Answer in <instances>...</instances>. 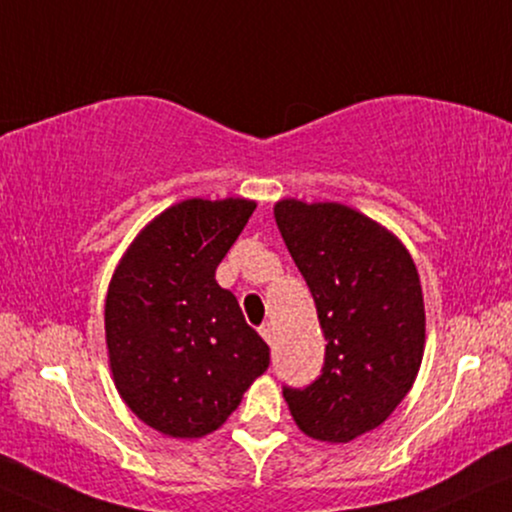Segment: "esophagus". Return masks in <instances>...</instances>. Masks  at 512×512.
<instances>
[{
	"label": "esophagus",
	"instance_id": "obj_1",
	"mask_svg": "<svg viewBox=\"0 0 512 512\" xmlns=\"http://www.w3.org/2000/svg\"><path fill=\"white\" fill-rule=\"evenodd\" d=\"M260 335H262L264 340L269 342V345H274L276 333H274V326H271V323H262V326H260Z\"/></svg>",
	"mask_w": 512,
	"mask_h": 512
}]
</instances>
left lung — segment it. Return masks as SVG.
<instances>
[{"label": "left lung", "mask_w": 512, "mask_h": 512, "mask_svg": "<svg viewBox=\"0 0 512 512\" xmlns=\"http://www.w3.org/2000/svg\"><path fill=\"white\" fill-rule=\"evenodd\" d=\"M274 215L326 338L319 378L283 385V397L304 435L349 442L385 423L418 375L425 307L416 264L390 231L345 205L288 198Z\"/></svg>", "instance_id": "obj_1"}]
</instances>
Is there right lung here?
<instances>
[{"instance_id": "obj_1", "label": "right lung", "mask_w": 512, "mask_h": 512, "mask_svg": "<svg viewBox=\"0 0 512 512\" xmlns=\"http://www.w3.org/2000/svg\"><path fill=\"white\" fill-rule=\"evenodd\" d=\"M255 210L243 198H191L141 231L106 297V342L120 397L170 437H203L269 368V345L245 323L215 271Z\"/></svg>"}]
</instances>
